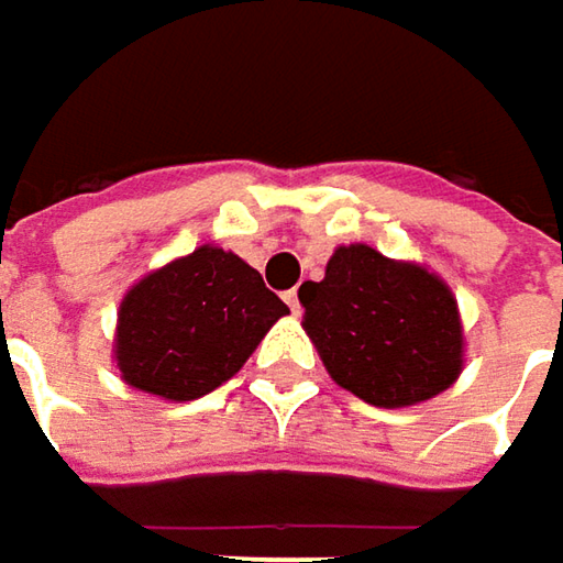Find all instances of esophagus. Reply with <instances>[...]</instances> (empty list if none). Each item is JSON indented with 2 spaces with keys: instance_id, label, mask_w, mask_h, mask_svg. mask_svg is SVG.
Segmentation results:
<instances>
[{
  "instance_id": "34e87169",
  "label": "esophagus",
  "mask_w": 563,
  "mask_h": 563,
  "mask_svg": "<svg viewBox=\"0 0 563 563\" xmlns=\"http://www.w3.org/2000/svg\"><path fill=\"white\" fill-rule=\"evenodd\" d=\"M283 299H286V306L292 309V316H299V309H302V306H299V292H296V289H289Z\"/></svg>"
}]
</instances>
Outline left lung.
<instances>
[{"label":"left lung","mask_w":563,"mask_h":563,"mask_svg":"<svg viewBox=\"0 0 563 563\" xmlns=\"http://www.w3.org/2000/svg\"><path fill=\"white\" fill-rule=\"evenodd\" d=\"M302 329L329 378L375 407H413L463 372V319L433 271L345 244L299 286Z\"/></svg>","instance_id":"8db88e82"}]
</instances>
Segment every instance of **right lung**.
I'll use <instances>...</instances> for the list:
<instances>
[{"label": "right lung", "instance_id": "right-lung-1", "mask_svg": "<svg viewBox=\"0 0 563 563\" xmlns=\"http://www.w3.org/2000/svg\"><path fill=\"white\" fill-rule=\"evenodd\" d=\"M286 312L251 264L201 244L126 289L113 362L136 391L195 400L234 378Z\"/></svg>", "mask_w": 563, "mask_h": 563}]
</instances>
